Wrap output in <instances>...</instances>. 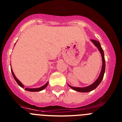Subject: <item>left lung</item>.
Instances as JSON below:
<instances>
[{
  "mask_svg": "<svg viewBox=\"0 0 122 122\" xmlns=\"http://www.w3.org/2000/svg\"><path fill=\"white\" fill-rule=\"evenodd\" d=\"M91 41L94 43V44L97 47L99 50L100 51L101 53V55H102V70H101V74H100V76L98 77V79L96 80V81L94 82V84H92V85L86 87H72L69 86L71 88H72V89L74 90V91H76L77 92H90V91H93L94 89H95L100 84V83L102 81V79L104 77V72H105V58H104V51L102 50V47H101V44L99 43L98 41L94 40H91Z\"/></svg>",
  "mask_w": 122,
  "mask_h": 122,
  "instance_id": "left-lung-1",
  "label": "left lung"
}]
</instances>
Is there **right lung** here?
I'll list each match as a JSON object with an SVG mask.
<instances>
[{
  "mask_svg": "<svg viewBox=\"0 0 122 122\" xmlns=\"http://www.w3.org/2000/svg\"><path fill=\"white\" fill-rule=\"evenodd\" d=\"M11 71H12V75H13V76H14V79H15V81L17 82V84H18L19 86H20V87H24V86H23V84L20 82L17 79V77H15V74H14V73L13 72V71H12V69H11ZM47 85H48V84H46L45 86H43L41 87H39V88H35V89H28V88H25V89L26 90V91H30V92H38V91H42V90H43L44 89H45V87H46Z\"/></svg>",
  "mask_w": 122,
  "mask_h": 122,
  "instance_id": "add662e5",
  "label": "right lung"
}]
</instances>
